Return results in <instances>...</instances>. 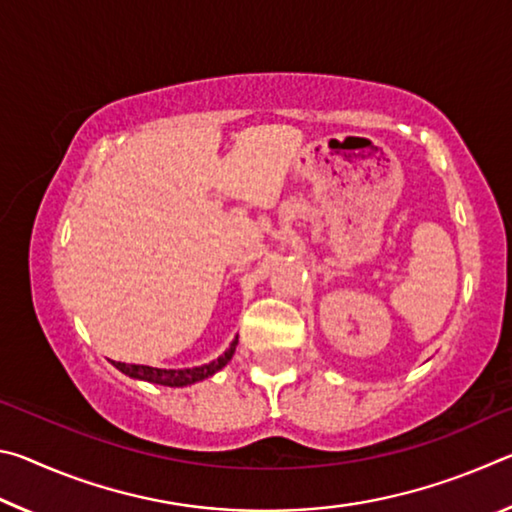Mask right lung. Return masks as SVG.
I'll return each mask as SVG.
<instances>
[{
  "label": "right lung",
  "instance_id": "1",
  "mask_svg": "<svg viewBox=\"0 0 512 512\" xmlns=\"http://www.w3.org/2000/svg\"><path fill=\"white\" fill-rule=\"evenodd\" d=\"M237 343H239V336H235V341L230 343V348L225 350L219 359L203 363V366H196V368H178V370L176 368H153V366H140V363H121V361H112V366L133 379L151 381V384H160V386L180 388V386H189V384H196V381L212 377L214 372H219L223 366H228L232 354H235Z\"/></svg>",
  "mask_w": 512,
  "mask_h": 512
}]
</instances>
